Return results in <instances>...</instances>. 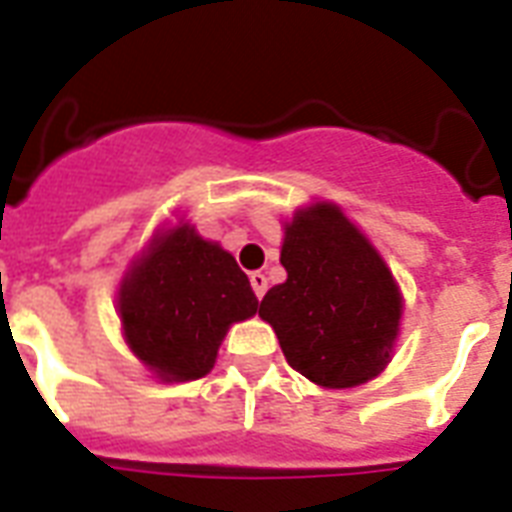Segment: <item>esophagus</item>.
<instances>
[{
	"instance_id": "obj_1",
	"label": "esophagus",
	"mask_w": 512,
	"mask_h": 512,
	"mask_svg": "<svg viewBox=\"0 0 512 512\" xmlns=\"http://www.w3.org/2000/svg\"><path fill=\"white\" fill-rule=\"evenodd\" d=\"M251 285H253V293H256V296L261 299V296L267 293V275H261V272H253Z\"/></svg>"
}]
</instances>
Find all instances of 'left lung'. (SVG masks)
<instances>
[{
    "label": "left lung",
    "instance_id": "obj_1",
    "mask_svg": "<svg viewBox=\"0 0 512 512\" xmlns=\"http://www.w3.org/2000/svg\"><path fill=\"white\" fill-rule=\"evenodd\" d=\"M280 264L259 318L275 328L285 360L326 390L374 379L392 360L403 296L382 253L334 202H312L285 221Z\"/></svg>",
    "mask_w": 512,
    "mask_h": 512
}]
</instances>
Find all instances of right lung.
Masks as SVG:
<instances>
[{"label": "right lung", "mask_w": 512, "mask_h": 512, "mask_svg": "<svg viewBox=\"0 0 512 512\" xmlns=\"http://www.w3.org/2000/svg\"><path fill=\"white\" fill-rule=\"evenodd\" d=\"M256 310L235 256L184 219L149 240L117 291L125 344L160 382L208 374L229 326Z\"/></svg>", "instance_id": "right-lung-1"}]
</instances>
